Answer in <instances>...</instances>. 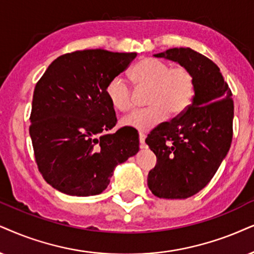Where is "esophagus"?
<instances>
[{
    "instance_id": "obj_1",
    "label": "esophagus",
    "mask_w": 254,
    "mask_h": 254,
    "mask_svg": "<svg viewBox=\"0 0 254 254\" xmlns=\"http://www.w3.org/2000/svg\"><path fill=\"white\" fill-rule=\"evenodd\" d=\"M139 143H140V149H145L146 144H145V134L143 132H139Z\"/></svg>"
}]
</instances>
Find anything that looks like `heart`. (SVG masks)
I'll use <instances>...</instances> for the list:
<instances>
[{"mask_svg": "<svg viewBox=\"0 0 254 254\" xmlns=\"http://www.w3.org/2000/svg\"><path fill=\"white\" fill-rule=\"evenodd\" d=\"M134 85L149 89V107L131 112L121 121L122 125L137 130H149L162 123L168 114L178 116L188 110L195 92L194 77L189 69L171 68L169 63L146 59L132 70ZM105 95L112 107L121 112L132 108V90L122 76L112 77L105 86Z\"/></svg>", "mask_w": 254, "mask_h": 254, "instance_id": "b5f03b06", "label": "heart"}]
</instances>
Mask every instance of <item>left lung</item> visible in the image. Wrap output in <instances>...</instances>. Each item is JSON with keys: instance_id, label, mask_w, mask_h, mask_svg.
I'll use <instances>...</instances> for the list:
<instances>
[{"instance_id": "1", "label": "left lung", "mask_w": 254, "mask_h": 254, "mask_svg": "<svg viewBox=\"0 0 254 254\" xmlns=\"http://www.w3.org/2000/svg\"><path fill=\"white\" fill-rule=\"evenodd\" d=\"M153 56L179 63L194 77V97L188 110L159 124L145 139L157 157L147 175L151 192L159 198L185 199L210 183L229 152L232 92L217 64L190 48H173Z\"/></svg>"}]
</instances>
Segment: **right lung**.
I'll return each mask as SVG.
<instances>
[{
  "mask_svg": "<svg viewBox=\"0 0 254 254\" xmlns=\"http://www.w3.org/2000/svg\"><path fill=\"white\" fill-rule=\"evenodd\" d=\"M136 53L78 50L54 61L36 83L30 133L38 171L69 195L88 197L108 188L115 168L139 150L138 133L117 123L105 95L112 77Z\"/></svg>",
  "mask_w": 254,
  "mask_h": 254,
  "instance_id": "add662e5",
  "label": "right lung"
}]
</instances>
